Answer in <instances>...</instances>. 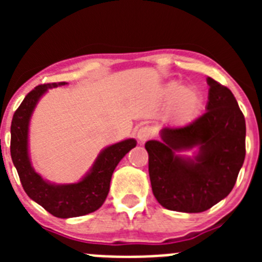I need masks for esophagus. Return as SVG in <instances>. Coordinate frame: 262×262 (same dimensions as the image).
Returning <instances> with one entry per match:
<instances>
[{"instance_id": "esophagus-1", "label": "esophagus", "mask_w": 262, "mask_h": 262, "mask_svg": "<svg viewBox=\"0 0 262 262\" xmlns=\"http://www.w3.org/2000/svg\"><path fill=\"white\" fill-rule=\"evenodd\" d=\"M152 128L151 127H148V126H143L140 127V128L138 129V140L140 143H145L148 140V139H151L152 136Z\"/></svg>"}]
</instances>
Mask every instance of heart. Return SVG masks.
Here are the masks:
<instances>
[{
	"mask_svg": "<svg viewBox=\"0 0 262 262\" xmlns=\"http://www.w3.org/2000/svg\"><path fill=\"white\" fill-rule=\"evenodd\" d=\"M164 97L170 99V114L178 123L189 122L200 113L202 97L194 86H178L176 82L169 84L164 90Z\"/></svg>",
	"mask_w": 262,
	"mask_h": 262,
	"instance_id": "b5f03b06",
	"label": "heart"
}]
</instances>
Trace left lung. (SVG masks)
<instances>
[{"instance_id": "1", "label": "left lung", "mask_w": 262, "mask_h": 262, "mask_svg": "<svg viewBox=\"0 0 262 262\" xmlns=\"http://www.w3.org/2000/svg\"><path fill=\"white\" fill-rule=\"evenodd\" d=\"M206 80L205 114L185 127H164L160 140L145 143L154 195L172 211L202 212L221 202L244 163V115L228 88ZM190 149L191 158L183 154Z\"/></svg>"}]
</instances>
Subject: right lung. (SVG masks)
<instances>
[{
  "label": "right lung",
  "mask_w": 262,
  "mask_h": 262,
  "mask_svg": "<svg viewBox=\"0 0 262 262\" xmlns=\"http://www.w3.org/2000/svg\"><path fill=\"white\" fill-rule=\"evenodd\" d=\"M66 84L67 82L45 84L31 90L14 113L10 128L11 160L23 189L34 202L40 205L53 216L62 219L82 216L98 210L110 190L114 169L126 154L136 147L135 139L129 138L103 148L89 172L75 184H53L41 177L34 169L30 159V120L36 105L48 89Z\"/></svg>",
  "instance_id": "1"
}]
</instances>
